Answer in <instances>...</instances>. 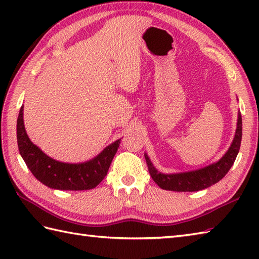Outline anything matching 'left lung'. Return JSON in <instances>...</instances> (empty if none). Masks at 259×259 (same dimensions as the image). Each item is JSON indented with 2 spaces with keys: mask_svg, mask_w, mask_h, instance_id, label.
Masks as SVG:
<instances>
[{
  "mask_svg": "<svg viewBox=\"0 0 259 259\" xmlns=\"http://www.w3.org/2000/svg\"><path fill=\"white\" fill-rule=\"evenodd\" d=\"M241 114L238 113L237 129L232 146L228 149L221 160L218 162L210 164L206 168H202L195 171L176 174V175H163L158 172L156 168L152 166L147 155H145L146 161L148 164V170L153 181L162 189L174 190V191H198L208 188L219 180H222L226 174L229 171L234 164L236 157L238 155L241 142Z\"/></svg>",
  "mask_w": 259,
  "mask_h": 259,
  "instance_id": "8db88e82",
  "label": "left lung"
}]
</instances>
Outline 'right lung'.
I'll use <instances>...</instances> for the list:
<instances>
[{
  "label": "right lung",
  "instance_id": "obj_1",
  "mask_svg": "<svg viewBox=\"0 0 259 259\" xmlns=\"http://www.w3.org/2000/svg\"><path fill=\"white\" fill-rule=\"evenodd\" d=\"M16 137L22 158L33 176L42 184L60 190H89L101 183L117 152L120 140L108 146L100 155L84 163H64L54 160L33 145L23 123V106L21 107Z\"/></svg>",
  "mask_w": 259,
  "mask_h": 259
}]
</instances>
